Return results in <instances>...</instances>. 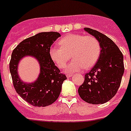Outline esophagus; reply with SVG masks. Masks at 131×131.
Instances as JSON below:
<instances>
[{
  "label": "esophagus",
  "instance_id": "esophagus-1",
  "mask_svg": "<svg viewBox=\"0 0 131 131\" xmlns=\"http://www.w3.org/2000/svg\"><path fill=\"white\" fill-rule=\"evenodd\" d=\"M72 74H67V78H69V77H72Z\"/></svg>",
  "mask_w": 131,
  "mask_h": 131
}]
</instances>
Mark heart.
<instances>
[{
  "label": "heart",
  "mask_w": 131,
  "mask_h": 131,
  "mask_svg": "<svg viewBox=\"0 0 131 131\" xmlns=\"http://www.w3.org/2000/svg\"><path fill=\"white\" fill-rule=\"evenodd\" d=\"M59 46L50 48V56L59 68L65 67L70 58L73 60L67 66V73H75L93 67L100 54V44L94 36L70 34L59 41Z\"/></svg>",
  "instance_id": "1"
}]
</instances>
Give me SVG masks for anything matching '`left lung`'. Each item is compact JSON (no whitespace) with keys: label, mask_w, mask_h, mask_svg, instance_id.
<instances>
[{"label":"left lung","mask_w":131,"mask_h":131,"mask_svg":"<svg viewBox=\"0 0 131 131\" xmlns=\"http://www.w3.org/2000/svg\"><path fill=\"white\" fill-rule=\"evenodd\" d=\"M84 30L94 36L100 44V54L94 67L85 75L78 93L89 104H104L117 92L124 74L123 55L118 47L106 35L92 29Z\"/></svg>","instance_id":"left-lung-1"}]
</instances>
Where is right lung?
<instances>
[{"label": "right lung", "mask_w": 131, "mask_h": 131, "mask_svg": "<svg viewBox=\"0 0 131 131\" xmlns=\"http://www.w3.org/2000/svg\"><path fill=\"white\" fill-rule=\"evenodd\" d=\"M60 37L58 32H41L22 41L14 49L9 69L17 93L25 101L36 107H45L53 104L60 95L62 84L67 79L60 73L50 56V48ZM25 56H32L40 64V74L32 83L23 82L18 75V65Z\"/></svg>", "instance_id": "obj_1"}]
</instances>
